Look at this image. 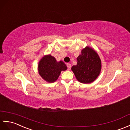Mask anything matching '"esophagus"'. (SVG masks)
Listing matches in <instances>:
<instances>
[{
	"label": "esophagus",
	"instance_id": "obj_1",
	"mask_svg": "<svg viewBox=\"0 0 130 130\" xmlns=\"http://www.w3.org/2000/svg\"><path fill=\"white\" fill-rule=\"evenodd\" d=\"M67 67L68 68V69L69 70H70V69H71V64H70V63H67Z\"/></svg>",
	"mask_w": 130,
	"mask_h": 130
}]
</instances>
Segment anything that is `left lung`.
<instances>
[{
	"mask_svg": "<svg viewBox=\"0 0 130 130\" xmlns=\"http://www.w3.org/2000/svg\"><path fill=\"white\" fill-rule=\"evenodd\" d=\"M77 64L72 67V71L79 82L91 83L97 78L101 69V61L98 54L88 47L82 51L77 57Z\"/></svg>",
	"mask_w": 130,
	"mask_h": 130,
	"instance_id": "left-lung-1",
	"label": "left lung"
}]
</instances>
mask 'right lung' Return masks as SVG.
Segmentation results:
<instances>
[{"label": "right lung", "mask_w": 130, "mask_h": 130, "mask_svg": "<svg viewBox=\"0 0 130 130\" xmlns=\"http://www.w3.org/2000/svg\"><path fill=\"white\" fill-rule=\"evenodd\" d=\"M67 70V66L62 61L57 62L55 58L51 55L45 56L40 60L39 73L48 82H54L58 79L62 71Z\"/></svg>", "instance_id": "1"}]
</instances>
